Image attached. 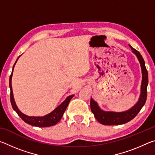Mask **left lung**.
<instances>
[{
  "label": "left lung",
  "instance_id": "1",
  "mask_svg": "<svg viewBox=\"0 0 155 155\" xmlns=\"http://www.w3.org/2000/svg\"><path fill=\"white\" fill-rule=\"evenodd\" d=\"M132 52L137 56L139 61L140 63L141 72H142V81L141 85V94L140 98L132 108L123 112H114V111H104L100 108L98 103L91 98L90 107L91 111L94 115L96 119L104 125H120L125 124L130 121L137 115L140 111L141 109L143 107L147 98V86L148 83V75L147 71L145 62L141 54L137 50L133 48L129 45Z\"/></svg>",
  "mask_w": 155,
  "mask_h": 155
}]
</instances>
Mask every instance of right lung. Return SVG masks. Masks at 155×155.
I'll list each match as a JSON object with an SVG mask.
<instances>
[{
	"instance_id": "obj_1",
	"label": "right lung",
	"mask_w": 155,
	"mask_h": 155,
	"mask_svg": "<svg viewBox=\"0 0 155 155\" xmlns=\"http://www.w3.org/2000/svg\"><path fill=\"white\" fill-rule=\"evenodd\" d=\"M20 55L18 57L16 61H15V64L13 66V70L12 72V74L10 75L9 77V87L10 90H11V93H10V100H11V103L12 106L14 109V111L17 113L18 115L22 119L23 121H25L26 123H27L28 124L35 126V127H51V126H54L56 124H57L60 120L61 119V117L64 115V113L65 112V109H66L67 107L69 104L70 100H71L74 95H71L68 96L66 99L63 102V103L57 107L55 109H54L52 112L50 113V114H47L44 116L41 117H34V116H28V115L22 114L21 112L19 109L16 106V104L15 103L14 98V94H13V91H12V75H13V70H14V68L15 64L18 61V59H19Z\"/></svg>"
}]
</instances>
